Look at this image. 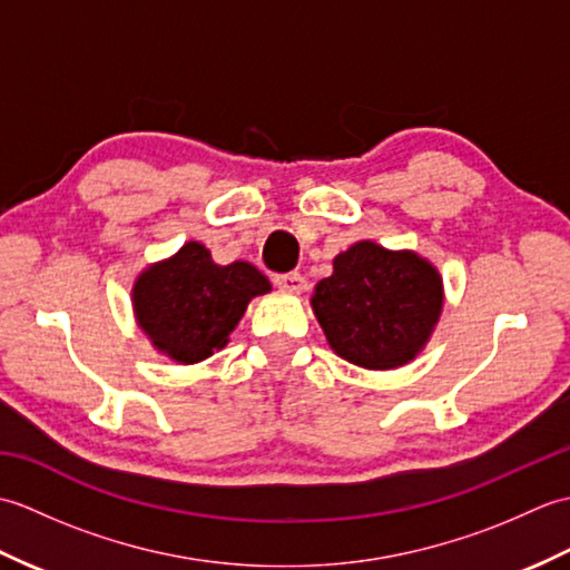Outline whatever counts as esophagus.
I'll return each instance as SVG.
<instances>
[{"label":"esophagus","mask_w":570,"mask_h":570,"mask_svg":"<svg viewBox=\"0 0 570 570\" xmlns=\"http://www.w3.org/2000/svg\"><path fill=\"white\" fill-rule=\"evenodd\" d=\"M274 284L282 288V292H288V294H301L306 288V278L301 276L298 272H288V274H282L274 278Z\"/></svg>","instance_id":"obj_1"}]
</instances>
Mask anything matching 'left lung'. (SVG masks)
Instances as JSON below:
<instances>
[{
    "mask_svg": "<svg viewBox=\"0 0 570 570\" xmlns=\"http://www.w3.org/2000/svg\"><path fill=\"white\" fill-rule=\"evenodd\" d=\"M313 313L335 355L367 370H394L414 360L443 308V282L416 252L355 242L316 284Z\"/></svg>",
    "mask_w": 570,
    "mask_h": 570,
    "instance_id": "left-lung-1",
    "label": "left lung"
}]
</instances>
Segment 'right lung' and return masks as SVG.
Masks as SVG:
<instances>
[{
	"instance_id": "add662e5",
	"label": "right lung",
	"mask_w": 570,
	"mask_h": 570,
	"mask_svg": "<svg viewBox=\"0 0 570 570\" xmlns=\"http://www.w3.org/2000/svg\"><path fill=\"white\" fill-rule=\"evenodd\" d=\"M272 284L249 262L215 264L200 242H186L171 259L151 264L135 282V316L151 345L184 365L227 345L254 296Z\"/></svg>"
}]
</instances>
